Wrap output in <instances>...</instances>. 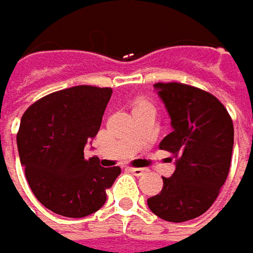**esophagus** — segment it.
Masks as SVG:
<instances>
[{
    "mask_svg": "<svg viewBox=\"0 0 253 253\" xmlns=\"http://www.w3.org/2000/svg\"><path fill=\"white\" fill-rule=\"evenodd\" d=\"M129 171L133 173L135 176H142L146 173V169H142V168H129Z\"/></svg>",
    "mask_w": 253,
    "mask_h": 253,
    "instance_id": "obj_1",
    "label": "esophagus"
}]
</instances>
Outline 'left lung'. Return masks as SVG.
Masks as SVG:
<instances>
[{"label":"left lung","instance_id":"8db88e82","mask_svg":"<svg viewBox=\"0 0 253 253\" xmlns=\"http://www.w3.org/2000/svg\"><path fill=\"white\" fill-rule=\"evenodd\" d=\"M171 129L159 148L173 155L176 170L163 189L148 199L153 214L170 222L197 218L212 206L224 186L234 148L228 111L207 91L181 83H156Z\"/></svg>","mask_w":253,"mask_h":253}]
</instances>
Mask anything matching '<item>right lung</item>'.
<instances>
[{
    "instance_id": "right-lung-1",
    "label": "right lung",
    "mask_w": 253,
    "mask_h": 253,
    "mask_svg": "<svg viewBox=\"0 0 253 253\" xmlns=\"http://www.w3.org/2000/svg\"><path fill=\"white\" fill-rule=\"evenodd\" d=\"M111 88L76 85L32 104L22 115L16 145L25 176L44 207L69 218H83L107 201V190L121 169L84 158L111 98Z\"/></svg>"
}]
</instances>
